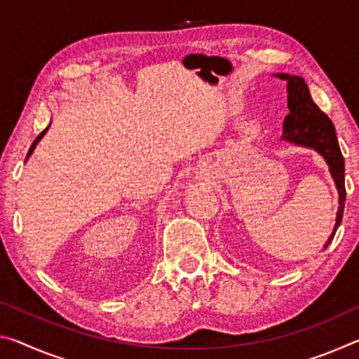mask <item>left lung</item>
I'll return each mask as SVG.
<instances>
[{
  "label": "left lung",
  "mask_w": 359,
  "mask_h": 359,
  "mask_svg": "<svg viewBox=\"0 0 359 359\" xmlns=\"http://www.w3.org/2000/svg\"><path fill=\"white\" fill-rule=\"evenodd\" d=\"M287 82L288 90V109L290 114L283 120V141L296 145L317 150L325 158L330 166V172L339 191V209L336 217V226L325 244V248L331 244L334 234L344 217L345 208V163L340 151L336 130L330 117L315 104L307 83L299 76L276 74Z\"/></svg>",
  "instance_id": "left-lung-1"
}]
</instances>
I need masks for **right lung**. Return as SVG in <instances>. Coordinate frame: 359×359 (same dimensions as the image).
Masks as SVG:
<instances>
[{
	"label": "right lung",
	"mask_w": 359,
	"mask_h": 359,
	"mask_svg": "<svg viewBox=\"0 0 359 359\" xmlns=\"http://www.w3.org/2000/svg\"><path fill=\"white\" fill-rule=\"evenodd\" d=\"M47 130H48V126H47V128H46V130H44V131H42V133H41V135H39V136H38V137H36V139H34V142H33V144H32V147H29V150H28V155H27V160H28V158H29V155H32V154H33V150H34V147H36V145H38V142H39V141H41V139H42V136H44V135H46V133H47ZM27 160H25V161H27Z\"/></svg>",
	"instance_id": "1"
}]
</instances>
